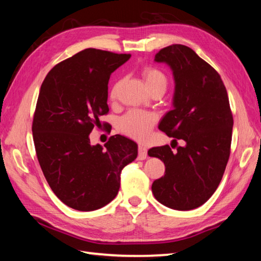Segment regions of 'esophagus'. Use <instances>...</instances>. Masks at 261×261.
<instances>
[{
	"instance_id": "esophagus-1",
	"label": "esophagus",
	"mask_w": 261,
	"mask_h": 261,
	"mask_svg": "<svg viewBox=\"0 0 261 261\" xmlns=\"http://www.w3.org/2000/svg\"><path fill=\"white\" fill-rule=\"evenodd\" d=\"M146 158H147V148L140 145L139 147H138V159L143 160Z\"/></svg>"
}]
</instances>
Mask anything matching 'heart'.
Here are the masks:
<instances>
[{
  "mask_svg": "<svg viewBox=\"0 0 261 261\" xmlns=\"http://www.w3.org/2000/svg\"><path fill=\"white\" fill-rule=\"evenodd\" d=\"M142 76L150 91L157 87H162L166 91L168 83L167 77L160 69L151 67V66H147L142 70ZM118 85L119 83L116 82L112 88H111V99H114L116 97ZM154 123H156V116L152 113L141 110H131L120 119L119 129L122 134L132 138V139L142 141L148 139L149 136H150Z\"/></svg>",
  "mask_w": 261,
  "mask_h": 261,
  "instance_id": "obj_1",
  "label": "heart"
}]
</instances>
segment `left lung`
<instances>
[{
  "mask_svg": "<svg viewBox=\"0 0 261 261\" xmlns=\"http://www.w3.org/2000/svg\"><path fill=\"white\" fill-rule=\"evenodd\" d=\"M154 62L167 64L175 80L174 109L160 121L159 130L184 140L173 151L168 145L149 149L165 164V175L152 182L158 202L188 211L213 195L230 157L233 116L221 76L190 47L171 45L156 54Z\"/></svg>",
  "mask_w": 261,
  "mask_h": 261,
  "instance_id": "1",
  "label": "left lung"
}]
</instances>
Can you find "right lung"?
I'll return each mask as SVG.
<instances>
[{
    "instance_id": "1",
    "label": "right lung",
    "mask_w": 261,
    "mask_h": 261,
    "mask_svg": "<svg viewBox=\"0 0 261 261\" xmlns=\"http://www.w3.org/2000/svg\"><path fill=\"white\" fill-rule=\"evenodd\" d=\"M130 57L87 48L57 64L42 82L32 122L38 162L55 195L74 210L109 204L122 169L138 156L137 143L123 136H112L104 148L90 140L109 112L110 76Z\"/></svg>"
}]
</instances>
